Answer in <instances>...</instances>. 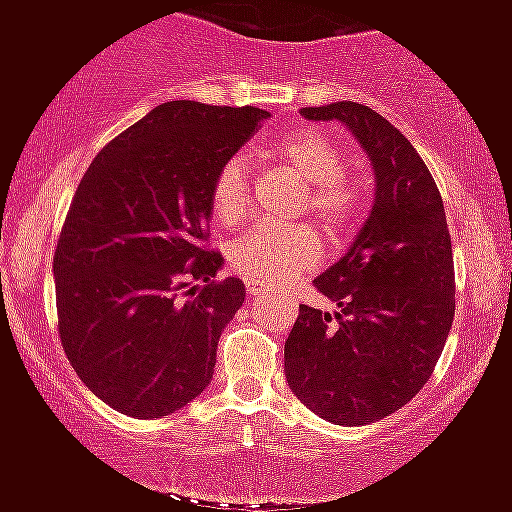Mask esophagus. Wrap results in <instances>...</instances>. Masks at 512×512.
Segmentation results:
<instances>
[{
	"mask_svg": "<svg viewBox=\"0 0 512 512\" xmlns=\"http://www.w3.org/2000/svg\"><path fill=\"white\" fill-rule=\"evenodd\" d=\"M262 293H265L262 283H255V280H247V295H250V298H260Z\"/></svg>",
	"mask_w": 512,
	"mask_h": 512,
	"instance_id": "1",
	"label": "esophagus"
}]
</instances>
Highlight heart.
Returning <instances> with one entry per match:
<instances>
[{"label":"heart","mask_w":512,"mask_h":512,"mask_svg":"<svg viewBox=\"0 0 512 512\" xmlns=\"http://www.w3.org/2000/svg\"><path fill=\"white\" fill-rule=\"evenodd\" d=\"M262 154L298 176L300 184L305 186L300 212H308L328 232H343L356 219L358 191L351 181H346V154L336 141L323 136L321 131L303 128L270 143ZM247 202L250 194H247L245 164L240 159H229L217 171L209 191L214 219L227 227L242 222L247 214ZM318 255H321V242L310 227L260 224L242 234L240 240H234L229 260L234 272H240L242 278L272 285L315 265Z\"/></svg>","instance_id":"b5f03b06"}]
</instances>
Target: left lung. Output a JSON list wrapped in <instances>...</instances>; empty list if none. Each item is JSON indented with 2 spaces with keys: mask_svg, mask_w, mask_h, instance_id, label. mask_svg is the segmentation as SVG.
I'll return each mask as SVG.
<instances>
[{
  "mask_svg": "<svg viewBox=\"0 0 512 512\" xmlns=\"http://www.w3.org/2000/svg\"><path fill=\"white\" fill-rule=\"evenodd\" d=\"M341 121L371 159L374 207L351 250L315 288L336 313L300 305L285 341V379L333 424L379 422L419 394L455 318V262L439 189L404 133L369 105L303 108Z\"/></svg>",
  "mask_w": 512,
  "mask_h": 512,
  "instance_id": "obj_1",
  "label": "left lung"
}]
</instances>
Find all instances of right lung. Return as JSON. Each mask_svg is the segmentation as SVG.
<instances>
[{"instance_id":"right-lung-1","label":"right lung","mask_w":512,"mask_h":512,"mask_svg":"<svg viewBox=\"0 0 512 512\" xmlns=\"http://www.w3.org/2000/svg\"><path fill=\"white\" fill-rule=\"evenodd\" d=\"M267 118L252 105L161 103L80 179L52 260L57 328L75 374L116 412L166 417L212 381L245 283L214 280L224 260L204 245L209 191Z\"/></svg>"}]
</instances>
